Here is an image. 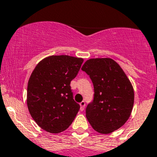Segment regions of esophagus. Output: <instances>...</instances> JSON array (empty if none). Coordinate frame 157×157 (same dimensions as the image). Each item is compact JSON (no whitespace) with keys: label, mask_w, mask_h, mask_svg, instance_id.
<instances>
[{"label":"esophagus","mask_w":157,"mask_h":157,"mask_svg":"<svg viewBox=\"0 0 157 157\" xmlns=\"http://www.w3.org/2000/svg\"><path fill=\"white\" fill-rule=\"evenodd\" d=\"M80 111H83L84 110V108H85V102L81 101L80 103Z\"/></svg>","instance_id":"34e87169"}]
</instances>
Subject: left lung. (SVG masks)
I'll return each mask as SVG.
<instances>
[{
	"instance_id": "1",
	"label": "left lung",
	"mask_w": 157,
	"mask_h": 157,
	"mask_svg": "<svg viewBox=\"0 0 157 157\" xmlns=\"http://www.w3.org/2000/svg\"><path fill=\"white\" fill-rule=\"evenodd\" d=\"M91 79L94 88L92 103L86 108V117L92 128L109 134L121 128L131 115L134 90L121 67L111 58H93L81 68Z\"/></svg>"
}]
</instances>
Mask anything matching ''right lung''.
<instances>
[{
  "instance_id": "right-lung-1",
  "label": "right lung",
  "mask_w": 157,
  "mask_h": 157,
  "mask_svg": "<svg viewBox=\"0 0 157 157\" xmlns=\"http://www.w3.org/2000/svg\"><path fill=\"white\" fill-rule=\"evenodd\" d=\"M83 59L68 55L49 56L32 71L27 88V106L37 125L50 133L65 131L80 109L74 101L70 81Z\"/></svg>"
}]
</instances>
